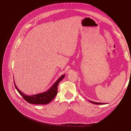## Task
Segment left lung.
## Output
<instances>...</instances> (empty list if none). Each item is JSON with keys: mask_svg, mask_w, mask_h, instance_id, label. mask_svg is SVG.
<instances>
[{"mask_svg": "<svg viewBox=\"0 0 131 131\" xmlns=\"http://www.w3.org/2000/svg\"><path fill=\"white\" fill-rule=\"evenodd\" d=\"M89 102L92 103H93V104H104V103H97V102H94L91 101H89Z\"/></svg>", "mask_w": 131, "mask_h": 131, "instance_id": "8db88e82", "label": "left lung"}]
</instances>
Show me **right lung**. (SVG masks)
<instances>
[{
	"mask_svg": "<svg viewBox=\"0 0 131 131\" xmlns=\"http://www.w3.org/2000/svg\"><path fill=\"white\" fill-rule=\"evenodd\" d=\"M65 75H63L59 78L58 80L54 83V84L51 88L47 90L45 92L40 93L28 96L22 92L18 90L17 87L15 84H14L16 89L17 90L18 93L21 95V96L24 100L30 104H47L52 101L57 94V88L58 84L62 79L64 78Z\"/></svg>",
	"mask_w": 131,
	"mask_h": 131,
	"instance_id": "obj_1",
	"label": "right lung"
}]
</instances>
